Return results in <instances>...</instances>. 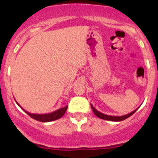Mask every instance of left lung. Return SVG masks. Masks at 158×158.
<instances>
[{
	"label": "left lung",
	"instance_id": "1",
	"mask_svg": "<svg viewBox=\"0 0 158 158\" xmlns=\"http://www.w3.org/2000/svg\"><path fill=\"white\" fill-rule=\"evenodd\" d=\"M90 106H91V108L92 110H93V112L94 113L97 117H99V118L100 119H106V120H109V121H114V122H119V121H122V120H124V119H126L128 118V117H129L130 116H131L132 114H135L136 112V110H137L138 108H137V109H135V110H133V111H131V113L126 114V115H123V116H110V115H107V114H104L102 113H101V112H99V110H97L94 107L92 106L91 104H90Z\"/></svg>",
	"mask_w": 158,
	"mask_h": 158
}]
</instances>
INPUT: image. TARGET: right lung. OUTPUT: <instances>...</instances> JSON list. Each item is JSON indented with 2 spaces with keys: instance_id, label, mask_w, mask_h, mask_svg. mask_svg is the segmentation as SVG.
<instances>
[{
  "instance_id": "1",
  "label": "right lung",
  "mask_w": 158,
  "mask_h": 158,
  "mask_svg": "<svg viewBox=\"0 0 158 158\" xmlns=\"http://www.w3.org/2000/svg\"><path fill=\"white\" fill-rule=\"evenodd\" d=\"M16 103L19 105V106L23 110V111L25 112V113L28 114V115L30 116V117H31L32 119H35V120L40 121V122H44V123L51 122V121H54V120H56V119H60L61 117L65 114L67 109H68V106H67L64 107V108H59V109L56 110H55V111L51 112V113L44 114H31V113H30V112L27 111V110H25L24 109H23L22 107L20 106V105L17 102H16Z\"/></svg>"
}]
</instances>
